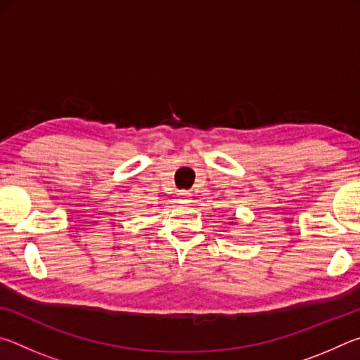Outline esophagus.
Instances as JSON below:
<instances>
[{"label":"esophagus","instance_id":"obj_1","mask_svg":"<svg viewBox=\"0 0 360 360\" xmlns=\"http://www.w3.org/2000/svg\"><path fill=\"white\" fill-rule=\"evenodd\" d=\"M179 202L181 203H188V202H191V193H188V192H181L179 193Z\"/></svg>","mask_w":360,"mask_h":360}]
</instances>
